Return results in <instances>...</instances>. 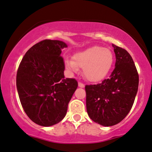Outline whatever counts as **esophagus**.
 <instances>
[{"label":"esophagus","mask_w":152,"mask_h":152,"mask_svg":"<svg viewBox=\"0 0 152 152\" xmlns=\"http://www.w3.org/2000/svg\"><path fill=\"white\" fill-rule=\"evenodd\" d=\"M78 85H79V88H85V85H84V84H82V83H81V82H79Z\"/></svg>","instance_id":"1"}]
</instances>
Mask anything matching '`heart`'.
<instances>
[{
	"label": "heart",
	"instance_id": "obj_1",
	"mask_svg": "<svg viewBox=\"0 0 152 152\" xmlns=\"http://www.w3.org/2000/svg\"><path fill=\"white\" fill-rule=\"evenodd\" d=\"M114 57L112 51L106 48L93 46L78 52L73 60L66 58L64 66L71 73H76L82 67L85 79L91 82H98L105 78L113 66Z\"/></svg>",
	"mask_w": 152,
	"mask_h": 152
}]
</instances>
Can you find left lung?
Instances as JSON below:
<instances>
[{
  "mask_svg": "<svg viewBox=\"0 0 152 152\" xmlns=\"http://www.w3.org/2000/svg\"><path fill=\"white\" fill-rule=\"evenodd\" d=\"M115 68L109 79L86 85V107L90 118L103 126H112L127 116L134 102L139 76L130 54L112 44Z\"/></svg>",
  "mask_w": 152,
  "mask_h": 152,
  "instance_id": "obj_1",
  "label": "left lung"
}]
</instances>
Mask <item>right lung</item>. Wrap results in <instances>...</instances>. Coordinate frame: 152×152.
I'll return each mask as SVG.
<instances>
[{
  "instance_id": "add662e5",
  "label": "right lung",
  "mask_w": 152,
  "mask_h": 152,
  "mask_svg": "<svg viewBox=\"0 0 152 152\" xmlns=\"http://www.w3.org/2000/svg\"><path fill=\"white\" fill-rule=\"evenodd\" d=\"M67 44L44 40L33 45L24 55L16 76L20 103L29 118L48 127L64 119L78 83L65 79L64 64L60 56Z\"/></svg>"
}]
</instances>
